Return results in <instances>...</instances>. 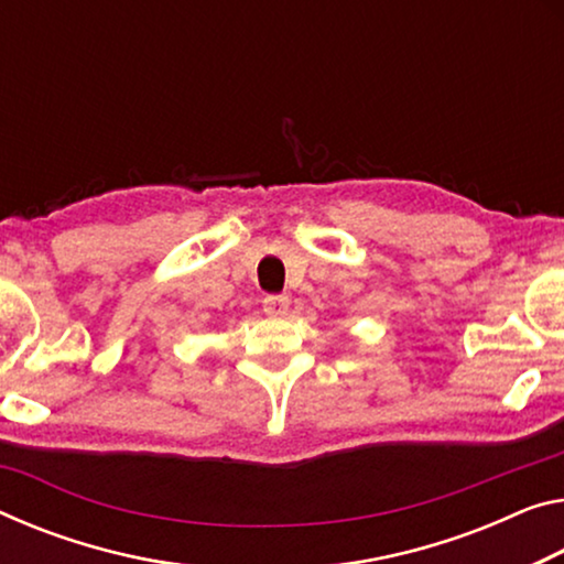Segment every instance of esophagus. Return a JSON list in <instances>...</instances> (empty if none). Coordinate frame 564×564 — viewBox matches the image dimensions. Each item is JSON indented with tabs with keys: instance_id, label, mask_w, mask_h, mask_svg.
I'll use <instances>...</instances> for the list:
<instances>
[{
	"instance_id": "34e87169",
	"label": "esophagus",
	"mask_w": 564,
	"mask_h": 564,
	"mask_svg": "<svg viewBox=\"0 0 564 564\" xmlns=\"http://www.w3.org/2000/svg\"><path fill=\"white\" fill-rule=\"evenodd\" d=\"M289 296H265L263 299V311L268 316L279 318V316H285V311H289Z\"/></svg>"
}]
</instances>
